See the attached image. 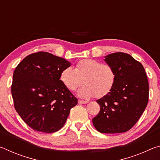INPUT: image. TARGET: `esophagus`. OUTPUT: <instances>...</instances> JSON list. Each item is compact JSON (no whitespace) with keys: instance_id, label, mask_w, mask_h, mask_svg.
<instances>
[{"instance_id":"obj_1","label":"esophagus","mask_w":160,"mask_h":160,"mask_svg":"<svg viewBox=\"0 0 160 160\" xmlns=\"http://www.w3.org/2000/svg\"><path fill=\"white\" fill-rule=\"evenodd\" d=\"M78 103H79V104H87V103H88V101H84V100L79 99V100H78Z\"/></svg>"}]
</instances>
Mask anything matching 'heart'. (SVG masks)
Here are the masks:
<instances>
[{
	"label": "heart",
	"mask_w": 160,
	"mask_h": 160,
	"mask_svg": "<svg viewBox=\"0 0 160 160\" xmlns=\"http://www.w3.org/2000/svg\"><path fill=\"white\" fill-rule=\"evenodd\" d=\"M62 83L69 90H74L83 83L78 91V96L90 98L95 95L101 98L107 95L115 85L116 74L113 68L94 59H83L75 66V69L68 67L60 75Z\"/></svg>",
	"instance_id": "obj_1"
}]
</instances>
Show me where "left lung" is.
<instances>
[{
  "instance_id": "1",
  "label": "left lung",
  "mask_w": 160,
  "mask_h": 160,
  "mask_svg": "<svg viewBox=\"0 0 160 160\" xmlns=\"http://www.w3.org/2000/svg\"><path fill=\"white\" fill-rule=\"evenodd\" d=\"M104 61L115 70L116 79L112 91L97 100L99 113L92 118L95 128L102 133L129 131L147 107L149 84L144 68L128 53L116 52Z\"/></svg>"
}]
</instances>
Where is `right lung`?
I'll return each mask as SVG.
<instances>
[{
  "instance_id": "obj_1",
  "label": "right lung",
  "mask_w": 160,
  "mask_h": 160,
  "mask_svg": "<svg viewBox=\"0 0 160 160\" xmlns=\"http://www.w3.org/2000/svg\"><path fill=\"white\" fill-rule=\"evenodd\" d=\"M70 65L63 58L39 51L16 67L11 85L15 109L34 131H58L77 105L78 99L60 80L62 70Z\"/></svg>"
}]
</instances>
